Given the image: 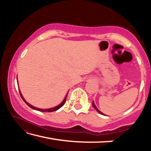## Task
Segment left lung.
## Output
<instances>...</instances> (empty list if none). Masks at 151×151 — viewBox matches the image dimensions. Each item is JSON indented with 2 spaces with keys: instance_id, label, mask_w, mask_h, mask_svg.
<instances>
[{
  "instance_id": "left-lung-1",
  "label": "left lung",
  "mask_w": 151,
  "mask_h": 151,
  "mask_svg": "<svg viewBox=\"0 0 151 151\" xmlns=\"http://www.w3.org/2000/svg\"><path fill=\"white\" fill-rule=\"evenodd\" d=\"M93 107H94V109H95L96 110V111H97V112H99V113H100V114H103V115H104V114L103 113V112H101L100 111H99V110L98 109H97L96 108V106H95V104H94V102H93Z\"/></svg>"
}]
</instances>
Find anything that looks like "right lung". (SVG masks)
<instances>
[{"label": "right lung", "instance_id": "obj_1", "mask_svg": "<svg viewBox=\"0 0 151 151\" xmlns=\"http://www.w3.org/2000/svg\"><path fill=\"white\" fill-rule=\"evenodd\" d=\"M19 93H20V96H21V98L22 99V100H23V101H24V103H26L28 106H30V108L32 109H34V110H37V111H41V112H53V111H57V110H58V109H59L60 108H61V107H62V106L64 105V104L65 103V101H66V96H67V94H68V93H67V94H66V96H65V99H64L62 103H61L59 104V105H58V106H55V107H54V108L48 109H38V108H37V107L33 106H32V105H31V104H30L29 103H27V102L24 100V99L23 98V96H22V94H21V93H20V91H19Z\"/></svg>", "mask_w": 151, "mask_h": 151}]
</instances>
